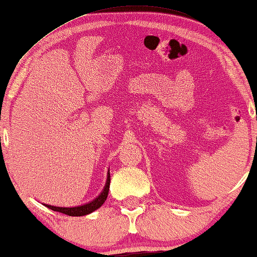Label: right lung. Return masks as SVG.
<instances>
[{
  "label": "right lung",
  "mask_w": 257,
  "mask_h": 257,
  "mask_svg": "<svg viewBox=\"0 0 257 257\" xmlns=\"http://www.w3.org/2000/svg\"><path fill=\"white\" fill-rule=\"evenodd\" d=\"M109 186H110V172L108 171V177H106V183L105 186L103 188V191L101 192V194L97 197H95L93 201L90 202L82 204V206H78V207H70V208H65V207H55V206H50V204H45L47 208L51 209L54 211H58L62 212V214L69 215V216H85L88 215L90 212L95 211L96 209L100 208L102 204L105 202L106 196H108L109 193Z\"/></svg>",
  "instance_id": "1"
}]
</instances>
